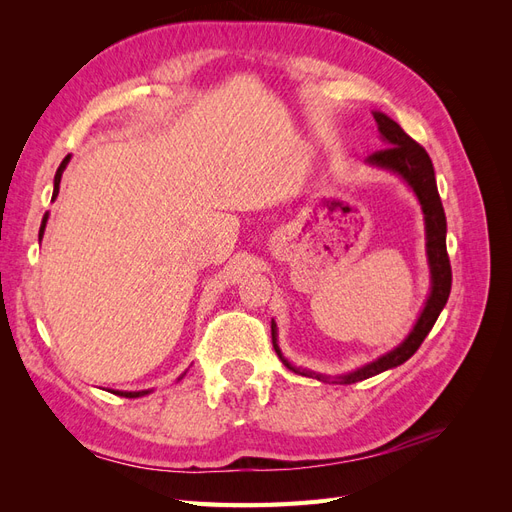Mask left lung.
Here are the masks:
<instances>
[{"label":"left lung","instance_id":"1","mask_svg":"<svg viewBox=\"0 0 512 512\" xmlns=\"http://www.w3.org/2000/svg\"><path fill=\"white\" fill-rule=\"evenodd\" d=\"M374 119L378 123V132H380V138L384 143V149L371 153V156L365 160V164L389 170V173L404 179L410 185V190L416 194L418 203H421L423 220H425V252H427L431 288H429V297L425 301V307L421 309V314H418L414 327L404 342L386 354L378 356L376 361H371L344 376H329V374H320V371H312L305 367H294L282 354L280 346H277V324H275V320H271L273 348H275L277 356H280V361L288 369H292L294 374H301L305 378H316L320 382L352 384V382H361L371 376H378L386 369H393L401 363H406L410 356L418 348H421L423 339L429 335L433 324H436L440 312L448 301V294H451L453 275H451V262H448V254H446V215H444V207H442V200L438 194L436 173H433L431 158L427 156V151L418 143H414L412 138L404 130H401L399 123L393 121L389 115L374 111Z\"/></svg>","mask_w":512,"mask_h":512}]
</instances>
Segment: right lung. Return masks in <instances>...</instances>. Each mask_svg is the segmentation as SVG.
<instances>
[{
    "label": "right lung",
    "mask_w": 512,
    "mask_h": 512,
    "mask_svg": "<svg viewBox=\"0 0 512 512\" xmlns=\"http://www.w3.org/2000/svg\"><path fill=\"white\" fill-rule=\"evenodd\" d=\"M68 162H70V156H66L64 158V162L59 164V168H57V173H55V181H53V198L51 200H55L57 198V194H59V183H61V175H64V170H66V166H68ZM46 222H49V211L44 213V218H42V224H40V235H38V239H42L44 237V228H46ZM185 374H181V378H183ZM179 378V380H181ZM115 395H121V397H143V395H149L151 393V389H147V391H113Z\"/></svg>",
    "instance_id": "right-lung-1"
}]
</instances>
